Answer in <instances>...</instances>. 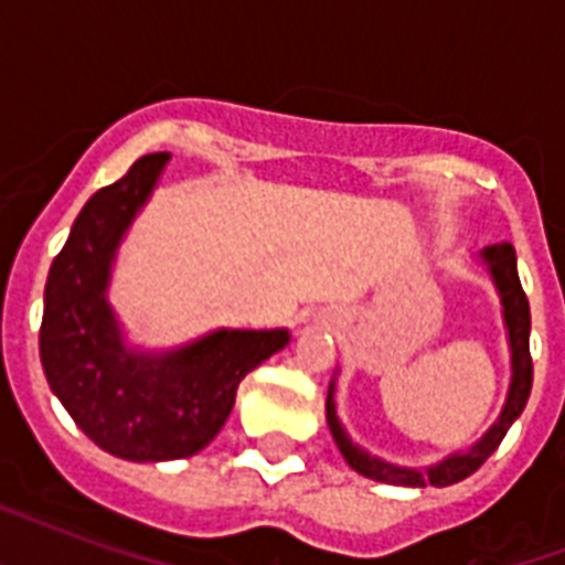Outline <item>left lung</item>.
Wrapping results in <instances>:
<instances>
[{"instance_id":"1","label":"left lung","mask_w":565,"mask_h":565,"mask_svg":"<svg viewBox=\"0 0 565 565\" xmlns=\"http://www.w3.org/2000/svg\"><path fill=\"white\" fill-rule=\"evenodd\" d=\"M478 264L487 269L492 287L499 292L501 299V319H504V331H508V349H510V384L504 404H501L499 419L492 422L490 428L483 430L481 439H475L469 448L451 451L437 463L428 466H402L390 463L384 457L372 455L363 446H358L349 430H345L343 419L337 416V377H331L328 384V398H326V419L331 428L340 455L345 457V463L352 466L354 472L372 481L393 483V487H448L469 478L472 472L481 469L487 457L501 446V439L510 430V425L522 416L531 395V384H534V366H531V308H527L525 290L519 284V269H516V248L510 243H495L478 252Z\"/></svg>"}]
</instances>
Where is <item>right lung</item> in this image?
<instances>
[{"instance_id":"1","label":"right lung","mask_w":565,"mask_h":565,"mask_svg":"<svg viewBox=\"0 0 565 565\" xmlns=\"http://www.w3.org/2000/svg\"><path fill=\"white\" fill-rule=\"evenodd\" d=\"M170 154H146L90 195L52 260L40 363L57 402L108 455L161 463L202 451L228 419L239 381L290 343L287 328H213L143 349L110 305L119 243L152 199Z\"/></svg>"}]
</instances>
